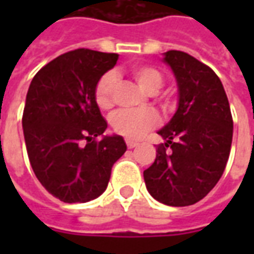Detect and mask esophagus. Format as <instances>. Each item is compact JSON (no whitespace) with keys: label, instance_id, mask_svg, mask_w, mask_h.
Listing matches in <instances>:
<instances>
[{"label":"esophagus","instance_id":"esophagus-1","mask_svg":"<svg viewBox=\"0 0 254 254\" xmlns=\"http://www.w3.org/2000/svg\"><path fill=\"white\" fill-rule=\"evenodd\" d=\"M127 148H134V147H137L138 143L137 141H133V140H127Z\"/></svg>","mask_w":254,"mask_h":254}]
</instances>
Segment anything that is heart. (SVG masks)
<instances>
[{
    "label": "heart",
    "instance_id": "obj_1",
    "mask_svg": "<svg viewBox=\"0 0 254 254\" xmlns=\"http://www.w3.org/2000/svg\"><path fill=\"white\" fill-rule=\"evenodd\" d=\"M132 77L137 81L144 92L156 94L163 84L162 73L149 65H136L130 67ZM117 85L114 72L103 74L95 88V100L102 110H107L113 106V94ZM159 124V116L154 110H118L111 117V127L118 134L127 138H138L144 133Z\"/></svg>",
    "mask_w": 254,
    "mask_h": 254
}]
</instances>
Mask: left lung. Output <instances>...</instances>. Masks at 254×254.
<instances>
[{
    "instance_id": "8db88e82",
    "label": "left lung",
    "mask_w": 254,
    "mask_h": 254,
    "mask_svg": "<svg viewBox=\"0 0 254 254\" xmlns=\"http://www.w3.org/2000/svg\"><path fill=\"white\" fill-rule=\"evenodd\" d=\"M163 63L174 73L178 107L158 130L166 143L158 145L156 159L144 170V181L155 200L187 207L207 196L223 174L233 118L223 84L211 67L178 50L163 53Z\"/></svg>"
}]
</instances>
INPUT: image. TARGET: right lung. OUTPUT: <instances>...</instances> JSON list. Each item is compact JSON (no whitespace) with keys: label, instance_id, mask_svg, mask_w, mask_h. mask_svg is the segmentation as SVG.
<instances>
[{"label":"right lung","instance_id":"add662e5","mask_svg":"<svg viewBox=\"0 0 254 254\" xmlns=\"http://www.w3.org/2000/svg\"><path fill=\"white\" fill-rule=\"evenodd\" d=\"M117 60L114 53L77 49L45 65L30 84L23 113L28 159L39 182L64 202L99 197L127 151L122 136L103 134L107 122L95 100L96 84Z\"/></svg>","mask_w":254,"mask_h":254}]
</instances>
